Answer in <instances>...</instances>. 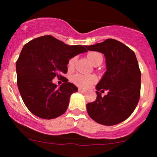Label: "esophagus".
<instances>
[{
  "label": "esophagus",
  "instance_id": "34e87169",
  "mask_svg": "<svg viewBox=\"0 0 157 157\" xmlns=\"http://www.w3.org/2000/svg\"><path fill=\"white\" fill-rule=\"evenodd\" d=\"M78 90H79V92H80V93H84L85 91H86V90H84V89H83V88H79L78 89Z\"/></svg>",
  "mask_w": 157,
  "mask_h": 157
}]
</instances>
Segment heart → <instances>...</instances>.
<instances>
[{
	"label": "heart",
	"mask_w": 157,
	"mask_h": 157,
	"mask_svg": "<svg viewBox=\"0 0 157 157\" xmlns=\"http://www.w3.org/2000/svg\"><path fill=\"white\" fill-rule=\"evenodd\" d=\"M87 58L89 61L93 64H95L98 61H102V56L101 54L98 52H90L87 55ZM76 61V58H71L68 61V67L70 69L73 68ZM72 80L75 84L81 87H87L91 84L94 83L96 81V77L93 75H85V74H77L73 76Z\"/></svg>",
	"instance_id": "1"
}]
</instances>
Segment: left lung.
Wrapping results in <instances>:
<instances>
[{
	"label": "left lung",
	"instance_id": "1",
	"mask_svg": "<svg viewBox=\"0 0 157 157\" xmlns=\"http://www.w3.org/2000/svg\"><path fill=\"white\" fill-rule=\"evenodd\" d=\"M86 48L103 54L106 64V71L96 86V99L86 104L88 115L103 125L119 124L133 113L140 99L141 74L135 54L112 39ZM99 90H108V94L102 98Z\"/></svg>",
	"mask_w": 157,
	"mask_h": 157
}]
</instances>
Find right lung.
<instances>
[{
  "label": "right lung",
  "instance_id": "right-lung-1",
  "mask_svg": "<svg viewBox=\"0 0 157 157\" xmlns=\"http://www.w3.org/2000/svg\"><path fill=\"white\" fill-rule=\"evenodd\" d=\"M86 52L82 45H68L52 36L36 38L23 46L16 63L17 86L33 115L52 119L66 112L71 94L78 89L62 75L71 58ZM54 78L64 83L58 87Z\"/></svg>",
  "mask_w": 157,
  "mask_h": 157
}]
</instances>
